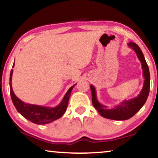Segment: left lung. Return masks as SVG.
I'll return each mask as SVG.
<instances>
[{"instance_id":"left-lung-1","label":"left lung","mask_w":158,"mask_h":158,"mask_svg":"<svg viewBox=\"0 0 158 158\" xmlns=\"http://www.w3.org/2000/svg\"><path fill=\"white\" fill-rule=\"evenodd\" d=\"M128 46L131 48L136 52L138 58L141 62L144 77L143 86L140 94L137 97L133 99H130L129 101H124L118 106H115L114 108L108 109L107 106L101 105L97 100L96 91L95 87L91 85V95H92V102L95 108L98 111L99 114L105 118L114 120H126L131 118L140 110L146 102L150 91V84H151V79H150L149 68L147 62L145 60L141 48L137 44L132 42H129Z\"/></svg>"}]
</instances>
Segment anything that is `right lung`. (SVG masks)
Segmentation results:
<instances>
[{
	"mask_svg": "<svg viewBox=\"0 0 158 158\" xmlns=\"http://www.w3.org/2000/svg\"><path fill=\"white\" fill-rule=\"evenodd\" d=\"M15 66V62L12 67ZM13 70H11L10 75V96L12 102L17 110L20 113L24 118L29 120L36 124H46L52 122L60 117L66 111L68 101L71 92L73 89L74 85L70 87L66 93L65 96L58 106L55 107H48L36 105L25 103L17 98L14 94L12 87V76Z\"/></svg>",
	"mask_w": 158,
	"mask_h": 158,
	"instance_id": "add662e5",
	"label": "right lung"
}]
</instances>
